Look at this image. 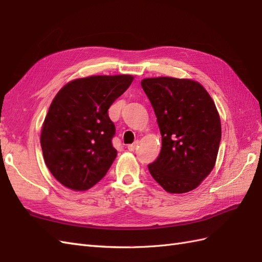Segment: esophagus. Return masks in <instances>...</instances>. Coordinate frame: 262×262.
Here are the masks:
<instances>
[{
	"label": "esophagus",
	"mask_w": 262,
	"mask_h": 262,
	"mask_svg": "<svg viewBox=\"0 0 262 262\" xmlns=\"http://www.w3.org/2000/svg\"><path fill=\"white\" fill-rule=\"evenodd\" d=\"M138 144H139V141H135L132 144H129V145H127V150H129V151H135L137 149Z\"/></svg>",
	"instance_id": "1"
}]
</instances>
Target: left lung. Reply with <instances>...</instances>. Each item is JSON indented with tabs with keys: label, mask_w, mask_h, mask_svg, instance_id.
I'll return each mask as SVG.
<instances>
[{
	"label": "left lung",
	"mask_w": 262,
	"mask_h": 262,
	"mask_svg": "<svg viewBox=\"0 0 262 262\" xmlns=\"http://www.w3.org/2000/svg\"><path fill=\"white\" fill-rule=\"evenodd\" d=\"M162 136L150 173L170 193L195 189L212 171L221 140L213 100L200 83L162 76L141 81Z\"/></svg>",
	"instance_id": "8db88e82"
}]
</instances>
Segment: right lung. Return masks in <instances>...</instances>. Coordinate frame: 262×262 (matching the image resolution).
Returning a JSON list of instances; mask_svg holds the SVG:
<instances>
[{
	"instance_id": "add662e5",
	"label": "right lung",
	"mask_w": 262,
	"mask_h": 262,
	"mask_svg": "<svg viewBox=\"0 0 262 262\" xmlns=\"http://www.w3.org/2000/svg\"><path fill=\"white\" fill-rule=\"evenodd\" d=\"M132 81V75H93L69 82L55 95L41 146L47 167L63 186L84 191L106 174L118 153L107 110Z\"/></svg>"
}]
</instances>
